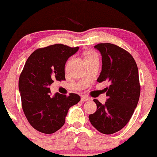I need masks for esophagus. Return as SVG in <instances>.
Here are the masks:
<instances>
[{
    "mask_svg": "<svg viewBox=\"0 0 157 157\" xmlns=\"http://www.w3.org/2000/svg\"><path fill=\"white\" fill-rule=\"evenodd\" d=\"M81 101H82V102H85V101H89L90 98H87V97H85V96H83L82 98H81Z\"/></svg>",
    "mask_w": 157,
    "mask_h": 157,
    "instance_id": "obj_1",
    "label": "esophagus"
}]
</instances>
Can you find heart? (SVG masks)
Masks as SVG:
<instances>
[{"label":"heart","instance_id":"1","mask_svg":"<svg viewBox=\"0 0 157 157\" xmlns=\"http://www.w3.org/2000/svg\"><path fill=\"white\" fill-rule=\"evenodd\" d=\"M94 54V53H90V54H88V55H90V54ZM88 55H87V56H88Z\"/></svg>","mask_w":157,"mask_h":157}]
</instances>
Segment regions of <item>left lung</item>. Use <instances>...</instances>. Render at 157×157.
I'll use <instances>...</instances> for the list:
<instances>
[{
  "label": "left lung",
  "mask_w": 157,
  "mask_h": 157,
  "mask_svg": "<svg viewBox=\"0 0 157 157\" xmlns=\"http://www.w3.org/2000/svg\"><path fill=\"white\" fill-rule=\"evenodd\" d=\"M102 56V70L98 82H108L105 88L107 100L104 104L94 99L97 110L89 120L98 132L111 135L126 125L134 113L140 98L138 69L133 56L113 44L94 46Z\"/></svg>",
  "instance_id": "1"
}]
</instances>
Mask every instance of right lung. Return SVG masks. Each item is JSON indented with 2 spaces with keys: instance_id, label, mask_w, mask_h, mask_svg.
Here are the masks:
<instances>
[{
  "instance_id": "1",
  "label": "right lung",
  "mask_w": 157,
  "mask_h": 157,
  "mask_svg": "<svg viewBox=\"0 0 157 157\" xmlns=\"http://www.w3.org/2000/svg\"><path fill=\"white\" fill-rule=\"evenodd\" d=\"M56 44L34 51L27 59L19 79L23 112L30 125L44 134L54 133L65 123L68 110L81 98L76 94L56 93L51 96L54 80H65L67 59L78 51Z\"/></svg>"
}]
</instances>
